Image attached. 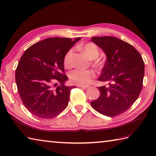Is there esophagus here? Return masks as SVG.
I'll return each instance as SVG.
<instances>
[{"label": "esophagus", "mask_w": 156, "mask_h": 156, "mask_svg": "<svg viewBox=\"0 0 156 156\" xmlns=\"http://www.w3.org/2000/svg\"><path fill=\"white\" fill-rule=\"evenodd\" d=\"M79 87H80V88H82V89H88V88H89V86H88V85H79Z\"/></svg>", "instance_id": "34e87169"}]
</instances>
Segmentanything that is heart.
Masks as SVG:
<instances>
[{
  "label": "heart",
  "mask_w": 156,
  "mask_h": 156,
  "mask_svg": "<svg viewBox=\"0 0 156 156\" xmlns=\"http://www.w3.org/2000/svg\"><path fill=\"white\" fill-rule=\"evenodd\" d=\"M82 50L84 53L90 59H95L98 57L100 50L98 47L95 44L89 42L84 44L82 47ZM72 55L73 50L70 49L64 56L63 63L66 68H70L72 66ZM96 66L100 67L102 66L103 63L101 61H98L95 63ZM95 77V73L92 70L89 69H75L70 73L69 78L73 83L78 84V85H86L91 81L93 78Z\"/></svg>",
  "instance_id": "obj_1"
}]
</instances>
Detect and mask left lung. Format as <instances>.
<instances>
[{"instance_id": "8db88e82", "label": "left lung", "mask_w": 156, "mask_h": 156, "mask_svg": "<svg viewBox=\"0 0 156 156\" xmlns=\"http://www.w3.org/2000/svg\"><path fill=\"white\" fill-rule=\"evenodd\" d=\"M92 41L102 49L106 61L98 80L108 83L98 88L100 95L90 102L96 111L115 117L127 111L143 88L145 63L132 45L115 37H95Z\"/></svg>"}]
</instances>
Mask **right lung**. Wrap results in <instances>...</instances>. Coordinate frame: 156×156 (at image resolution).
<instances>
[{
  "label": "right lung",
  "mask_w": 156,
  "mask_h": 156,
  "mask_svg": "<svg viewBox=\"0 0 156 156\" xmlns=\"http://www.w3.org/2000/svg\"><path fill=\"white\" fill-rule=\"evenodd\" d=\"M81 37H50L37 42L22 55L16 70L18 91L35 117L50 119L68 105L73 87L65 85L64 56Z\"/></svg>",
  "instance_id": "1"
}]
</instances>
